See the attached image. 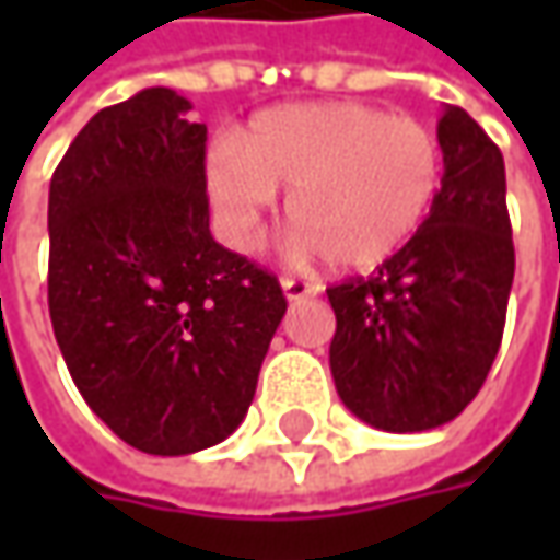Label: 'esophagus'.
I'll return each instance as SVG.
<instances>
[{
	"label": "esophagus",
	"instance_id": "34e87169",
	"mask_svg": "<svg viewBox=\"0 0 560 560\" xmlns=\"http://www.w3.org/2000/svg\"><path fill=\"white\" fill-rule=\"evenodd\" d=\"M280 287H283V292H287V299H290V302L314 299V295L320 292L317 283H312V280H299V277H283V280H280Z\"/></svg>",
	"mask_w": 560,
	"mask_h": 560
}]
</instances>
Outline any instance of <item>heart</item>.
Wrapping results in <instances>:
<instances>
[{"instance_id": "b5f03b06", "label": "heart", "mask_w": 560, "mask_h": 560, "mask_svg": "<svg viewBox=\"0 0 560 560\" xmlns=\"http://www.w3.org/2000/svg\"><path fill=\"white\" fill-rule=\"evenodd\" d=\"M208 196L236 246H252L290 189L295 252L374 270L408 246L442 186V145L415 118L364 102H292L258 112L205 164Z\"/></svg>"}]
</instances>
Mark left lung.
<instances>
[{"label": "left lung", "instance_id": "1", "mask_svg": "<svg viewBox=\"0 0 560 560\" xmlns=\"http://www.w3.org/2000/svg\"><path fill=\"white\" fill-rule=\"evenodd\" d=\"M436 137L445 171L418 236L374 277L327 290L336 393L386 433L433 430L474 401L499 355L514 283L499 145L458 105H445Z\"/></svg>", "mask_w": 560, "mask_h": 560}]
</instances>
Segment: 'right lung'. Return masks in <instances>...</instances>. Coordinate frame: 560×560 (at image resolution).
Masks as SVG:
<instances>
[{
  "mask_svg": "<svg viewBox=\"0 0 560 560\" xmlns=\"http://www.w3.org/2000/svg\"><path fill=\"white\" fill-rule=\"evenodd\" d=\"M149 86L77 133L49 184V317L86 405L145 455H192L246 418L287 299L214 243L205 124Z\"/></svg>",
  "mask_w": 560,
  "mask_h": 560,
  "instance_id": "obj_1",
  "label": "right lung"
}]
</instances>
